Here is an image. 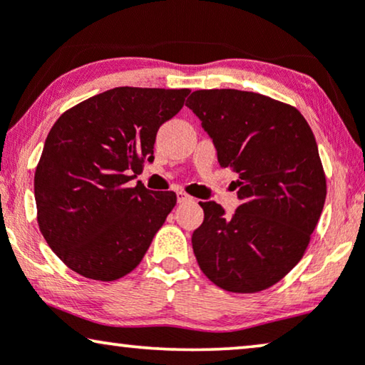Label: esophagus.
<instances>
[{
  "label": "esophagus",
  "instance_id": "1",
  "mask_svg": "<svg viewBox=\"0 0 365 365\" xmlns=\"http://www.w3.org/2000/svg\"><path fill=\"white\" fill-rule=\"evenodd\" d=\"M189 201H192L191 196H187V194L182 191L178 192V202H189Z\"/></svg>",
  "mask_w": 365,
  "mask_h": 365
}]
</instances>
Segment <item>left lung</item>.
Segmentation results:
<instances>
[{"label":"left lung","instance_id":"obj_1","mask_svg":"<svg viewBox=\"0 0 365 365\" xmlns=\"http://www.w3.org/2000/svg\"><path fill=\"white\" fill-rule=\"evenodd\" d=\"M186 106L212 139L221 168L239 174L232 216L217 202H199V267L229 292L271 287L301 261L326 201L312 129L296 108L259 93L199 89Z\"/></svg>","mask_w":365,"mask_h":365}]
</instances>
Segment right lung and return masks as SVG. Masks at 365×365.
Returning <instances> with one entry per match:
<instances>
[{
  "mask_svg": "<svg viewBox=\"0 0 365 365\" xmlns=\"http://www.w3.org/2000/svg\"><path fill=\"white\" fill-rule=\"evenodd\" d=\"M189 89L114 88L61 114L34 173L39 231L74 272L116 281L141 262L176 206L173 191L129 181L154 159L161 124Z\"/></svg>",
  "mask_w": 365,
  "mask_h": 365,
  "instance_id": "1",
  "label": "right lung"
}]
</instances>
